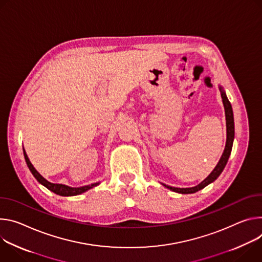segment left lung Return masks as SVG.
Masks as SVG:
<instances>
[{"instance_id": "1", "label": "left lung", "mask_w": 262, "mask_h": 262, "mask_svg": "<svg viewBox=\"0 0 262 262\" xmlns=\"http://www.w3.org/2000/svg\"><path fill=\"white\" fill-rule=\"evenodd\" d=\"M219 90L221 92V97L223 100V105H224V109H225V116H226V129H227V138H226V146L224 149V152L222 154V157L220 158L217 164L215 165V167L213 168V170L209 173V175L203 180L201 183H199L198 185L193 186V187H172L169 185H166L164 183H161L164 187H166L167 189L175 191L178 193H182V194H186V193H194L201 189H203L204 187H206L208 184L212 183L213 181H215L217 179V177L221 175L222 171L224 170L228 159L230 157L231 151H232V146H233V140H234V118H233V110H232V106L227 98V95L224 91L223 87L221 85H219Z\"/></svg>"}]
</instances>
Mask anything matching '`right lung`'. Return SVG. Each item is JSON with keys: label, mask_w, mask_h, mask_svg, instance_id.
<instances>
[{"label": "right lung", "mask_w": 262, "mask_h": 262, "mask_svg": "<svg viewBox=\"0 0 262 262\" xmlns=\"http://www.w3.org/2000/svg\"><path fill=\"white\" fill-rule=\"evenodd\" d=\"M24 150V156H25V160H26V163L29 167V169H30V171L32 172V175L34 176V178L41 184L43 185L45 187H47L49 190L53 191L54 193L56 194H59V195H62V196H73V195H78V194H81L87 190H90L96 186H98L100 184V182H96V183H92L90 185H84V186H80V187H72V186H69V185H66V184H59V183H52L50 181H48L46 178H43L40 173L35 169V167L33 166V164L31 163V161L29 160L28 158V155Z\"/></svg>", "instance_id": "right-lung-1"}]
</instances>
